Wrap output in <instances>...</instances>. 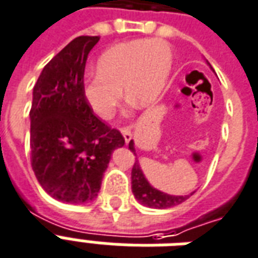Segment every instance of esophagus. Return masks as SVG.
Returning a JSON list of instances; mask_svg holds the SVG:
<instances>
[{
	"mask_svg": "<svg viewBox=\"0 0 258 258\" xmlns=\"http://www.w3.org/2000/svg\"><path fill=\"white\" fill-rule=\"evenodd\" d=\"M120 131H121V134H123V137H124V141L128 143L130 141H131V138H133V134H131L130 128L128 127H121Z\"/></svg>",
	"mask_w": 258,
	"mask_h": 258,
	"instance_id": "obj_1",
	"label": "esophagus"
}]
</instances>
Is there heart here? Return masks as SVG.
<instances>
[{"mask_svg": "<svg viewBox=\"0 0 258 258\" xmlns=\"http://www.w3.org/2000/svg\"><path fill=\"white\" fill-rule=\"evenodd\" d=\"M172 68V48L162 39H138L104 51L85 77L82 93L92 111L109 119L121 98L145 107L158 97Z\"/></svg>", "mask_w": 258, "mask_h": 258, "instance_id": "1", "label": "heart"}]
</instances>
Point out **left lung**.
<instances>
[{
	"mask_svg": "<svg viewBox=\"0 0 258 258\" xmlns=\"http://www.w3.org/2000/svg\"><path fill=\"white\" fill-rule=\"evenodd\" d=\"M128 149L135 154V149H134V142L130 141ZM131 182H133V194L139 202L147 207L151 208H169L177 204H181L182 202H185L190 195L188 196H173V195H168L161 192V190L155 189L147 182V180L143 176L142 170L138 165V161H135V164L131 170Z\"/></svg>",
	"mask_w": 258,
	"mask_h": 258,
	"instance_id": "8db88e82",
	"label": "left lung"
}]
</instances>
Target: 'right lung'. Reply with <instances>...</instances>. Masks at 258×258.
Listing matches in <instances>:
<instances>
[{
	"instance_id": "1",
	"label": "right lung",
	"mask_w": 258,
	"mask_h": 258,
	"mask_svg": "<svg viewBox=\"0 0 258 258\" xmlns=\"http://www.w3.org/2000/svg\"><path fill=\"white\" fill-rule=\"evenodd\" d=\"M100 36H78L44 66L33 86L31 165L47 194L73 204L97 196L120 131L94 115L82 93L85 64Z\"/></svg>"
}]
</instances>
